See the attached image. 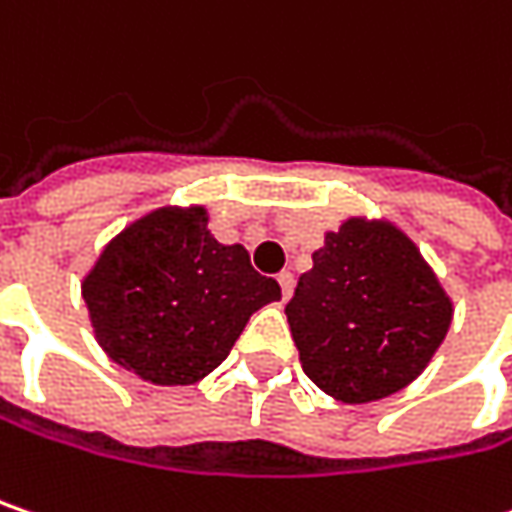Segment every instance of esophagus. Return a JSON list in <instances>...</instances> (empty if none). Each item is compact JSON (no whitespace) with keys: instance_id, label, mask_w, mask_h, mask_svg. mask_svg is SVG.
I'll list each match as a JSON object with an SVG mask.
<instances>
[{"instance_id":"esophagus-1","label":"esophagus","mask_w":512,"mask_h":512,"mask_svg":"<svg viewBox=\"0 0 512 512\" xmlns=\"http://www.w3.org/2000/svg\"><path fill=\"white\" fill-rule=\"evenodd\" d=\"M278 284H281V292H284V301H286V298L292 295V289H295V275L284 269V272L278 275Z\"/></svg>"}]
</instances>
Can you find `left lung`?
Instances as JSON below:
<instances>
[{
	"label": "left lung",
	"instance_id": "obj_1",
	"mask_svg": "<svg viewBox=\"0 0 512 512\" xmlns=\"http://www.w3.org/2000/svg\"><path fill=\"white\" fill-rule=\"evenodd\" d=\"M286 321L304 374L342 403H374L426 371L452 324V298L388 220L350 217L324 234Z\"/></svg>",
	"mask_w": 512,
	"mask_h": 512
}]
</instances>
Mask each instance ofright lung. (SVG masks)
I'll return each mask as SVG.
<instances>
[{
    "label": "right lung",
    "mask_w": 512,
    "mask_h": 512,
    "mask_svg": "<svg viewBox=\"0 0 512 512\" xmlns=\"http://www.w3.org/2000/svg\"><path fill=\"white\" fill-rule=\"evenodd\" d=\"M83 301L106 356L153 385H194L240 339L260 307L281 301L249 252L208 231V211L156 208L104 246Z\"/></svg>",
    "instance_id": "1"
}]
</instances>
